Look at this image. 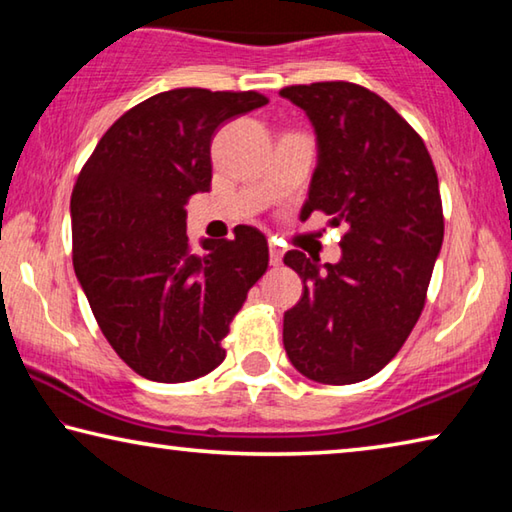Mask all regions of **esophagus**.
Segmentation results:
<instances>
[{
  "mask_svg": "<svg viewBox=\"0 0 512 512\" xmlns=\"http://www.w3.org/2000/svg\"><path fill=\"white\" fill-rule=\"evenodd\" d=\"M282 255H284V248L282 246L268 244V262H271V266H280L282 264Z\"/></svg>",
  "mask_w": 512,
  "mask_h": 512,
  "instance_id": "34e87169",
  "label": "esophagus"
}]
</instances>
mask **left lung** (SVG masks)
Returning a JSON list of instances; mask_svg holds the SVG:
<instances>
[{"instance_id": "1", "label": "left lung", "mask_w": 512, "mask_h": 512, "mask_svg": "<svg viewBox=\"0 0 512 512\" xmlns=\"http://www.w3.org/2000/svg\"><path fill=\"white\" fill-rule=\"evenodd\" d=\"M280 97L305 110L316 133L300 219L320 210L348 225L336 264L284 255L305 282L284 311V350L307 379L357 384L395 357L420 318L445 232L438 176L420 135L375 92L327 81Z\"/></svg>"}]
</instances>
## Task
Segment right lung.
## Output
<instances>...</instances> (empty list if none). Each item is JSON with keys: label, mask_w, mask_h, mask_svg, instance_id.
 <instances>
[{"label": "right lung", "mask_w": 512, "mask_h": 512, "mask_svg": "<svg viewBox=\"0 0 512 512\" xmlns=\"http://www.w3.org/2000/svg\"><path fill=\"white\" fill-rule=\"evenodd\" d=\"M257 92L178 88L121 115L85 162L72 194L74 271L103 336L160 384L212 372L230 320L268 266L266 237L187 239L189 196L210 192L212 137L266 106Z\"/></svg>", "instance_id": "obj_1"}]
</instances>
